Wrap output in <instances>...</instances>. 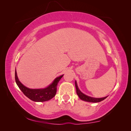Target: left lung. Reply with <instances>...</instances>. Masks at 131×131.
<instances>
[{
	"label": "left lung",
	"instance_id": "obj_1",
	"mask_svg": "<svg viewBox=\"0 0 131 131\" xmlns=\"http://www.w3.org/2000/svg\"><path fill=\"white\" fill-rule=\"evenodd\" d=\"M75 87H76L77 93L78 94V96L82 101H84L86 102H92V103H97V102H100L103 101L107 97H108L107 96V97H105L103 98H93V97L88 96L81 92L80 90H79V89L78 88V86L76 81H75Z\"/></svg>",
	"mask_w": 131,
	"mask_h": 131
}]
</instances>
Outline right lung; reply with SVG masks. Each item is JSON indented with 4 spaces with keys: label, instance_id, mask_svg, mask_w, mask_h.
I'll return each instance as SVG.
<instances>
[{
    "label": "right lung",
    "instance_id": "right-lung-1",
    "mask_svg": "<svg viewBox=\"0 0 131 131\" xmlns=\"http://www.w3.org/2000/svg\"><path fill=\"white\" fill-rule=\"evenodd\" d=\"M63 75L54 79L51 84L44 89H31L27 88L19 81L16 70L15 69V81L18 88L26 97L34 102H45L50 100L56 94L57 86L58 82L63 77Z\"/></svg>",
    "mask_w": 131,
    "mask_h": 131
}]
</instances>
